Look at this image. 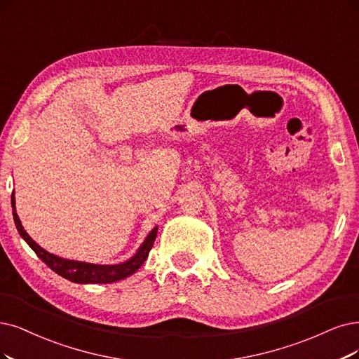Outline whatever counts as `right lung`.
Wrapping results in <instances>:
<instances>
[{"mask_svg":"<svg viewBox=\"0 0 359 359\" xmlns=\"http://www.w3.org/2000/svg\"><path fill=\"white\" fill-rule=\"evenodd\" d=\"M11 207H13V219H15L16 228L23 240L28 243V245L35 251V255L41 259L51 271H55L57 275L66 278V280H69L72 283H76V284H109V283H115V281H121L128 275L135 273L142 266V263L146 260V257L149 256V251L155 243L156 232H158V228H154V231L148 235V238H146L144 243L137 250V253L130 260H127L121 264H111V266L109 264L108 266L103 264L102 266V264H91V263H84V262L66 260V259H60L55 255H50L48 251L39 247L23 229L22 223L16 215V210H15V194L11 195Z\"/></svg>","mask_w":359,"mask_h":359,"instance_id":"right-lung-1","label":"right lung"}]
</instances>
